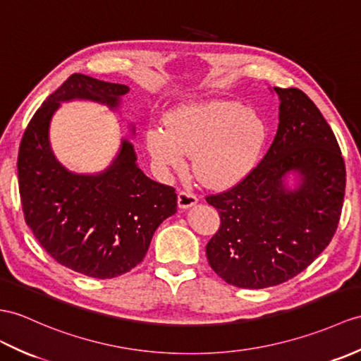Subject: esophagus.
<instances>
[{"label":"esophagus","mask_w":361,"mask_h":361,"mask_svg":"<svg viewBox=\"0 0 361 361\" xmlns=\"http://www.w3.org/2000/svg\"><path fill=\"white\" fill-rule=\"evenodd\" d=\"M197 203H198V197L194 194V192H190L188 189H181L178 192V206L181 209H188Z\"/></svg>","instance_id":"obj_1"}]
</instances>
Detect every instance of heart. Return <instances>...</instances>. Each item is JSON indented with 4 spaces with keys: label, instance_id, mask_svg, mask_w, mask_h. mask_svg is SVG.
Wrapping results in <instances>:
<instances>
[{
    "label": "heart",
    "instance_id": "obj_1",
    "mask_svg": "<svg viewBox=\"0 0 361 361\" xmlns=\"http://www.w3.org/2000/svg\"><path fill=\"white\" fill-rule=\"evenodd\" d=\"M167 132L149 133L157 163L181 169L184 155L194 157L197 177L207 186L224 188L254 169L266 140L259 116L240 103L211 102L183 107L169 115Z\"/></svg>",
    "mask_w": 361,
    "mask_h": 361
}]
</instances>
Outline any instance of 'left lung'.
Returning a JSON list of instances; mask_svg holds the SVG:
<instances>
[{"instance_id":"obj_1","label":"left lung","mask_w":361,"mask_h":361,"mask_svg":"<svg viewBox=\"0 0 361 361\" xmlns=\"http://www.w3.org/2000/svg\"><path fill=\"white\" fill-rule=\"evenodd\" d=\"M280 123L272 145L235 186L206 201L220 228L206 245L214 272L232 286L263 289L303 272L338 228L346 167L331 126L303 90L274 87ZM290 170L304 180L283 188Z\"/></svg>"}]
</instances>
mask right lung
I'll list each match as a JSON object with an SVG mask.
<instances>
[{
    "instance_id": "1",
    "label": "right lung",
    "mask_w": 361,
    "mask_h": 361,
    "mask_svg": "<svg viewBox=\"0 0 361 361\" xmlns=\"http://www.w3.org/2000/svg\"><path fill=\"white\" fill-rule=\"evenodd\" d=\"M129 87L73 73L32 116L18 150V186L26 224L46 252L69 269L114 279L145 258L150 240L177 212L172 186L146 177L130 142L102 175H75L49 146V121L60 102L86 98L116 107Z\"/></svg>"
}]
</instances>
